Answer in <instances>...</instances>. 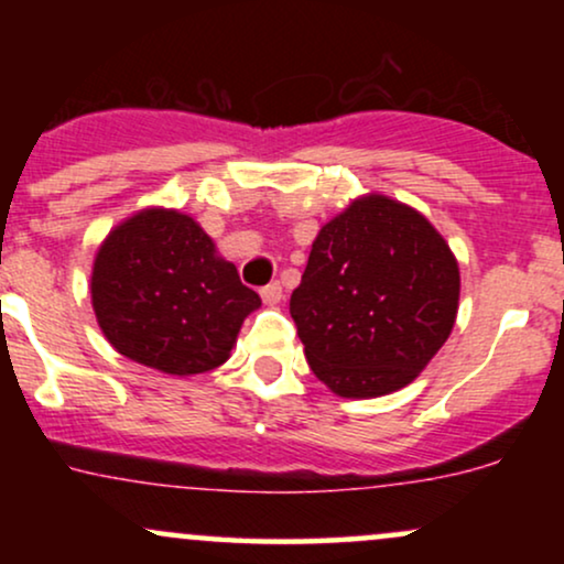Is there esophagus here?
<instances>
[{
	"label": "esophagus",
	"instance_id": "esophagus-1",
	"mask_svg": "<svg viewBox=\"0 0 564 564\" xmlns=\"http://www.w3.org/2000/svg\"><path fill=\"white\" fill-rule=\"evenodd\" d=\"M262 300H264V304H278L283 300V289H281V283L278 281H273V283H268V286H264L262 291Z\"/></svg>",
	"mask_w": 564,
	"mask_h": 564
}]
</instances>
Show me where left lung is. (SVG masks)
<instances>
[{"label":"left lung","mask_w":564,"mask_h":564,"mask_svg":"<svg viewBox=\"0 0 564 564\" xmlns=\"http://www.w3.org/2000/svg\"><path fill=\"white\" fill-rule=\"evenodd\" d=\"M458 294V262L435 225L368 193L323 225L289 310L315 377L364 400L424 371L453 332Z\"/></svg>","instance_id":"left-lung-1"}]
</instances>
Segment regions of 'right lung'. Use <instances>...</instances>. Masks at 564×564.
Wrapping results in <instances>:
<instances>
[{
    "label": "right lung",
    "instance_id": "right-lung-1",
    "mask_svg": "<svg viewBox=\"0 0 564 564\" xmlns=\"http://www.w3.org/2000/svg\"><path fill=\"white\" fill-rule=\"evenodd\" d=\"M89 294L116 352L170 377L223 366L262 304L196 219L164 206L134 212L102 238Z\"/></svg>",
    "mask_w": 564,
    "mask_h": 564
}]
</instances>
